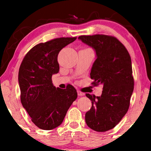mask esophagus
Instances as JSON below:
<instances>
[{
    "instance_id": "1",
    "label": "esophagus",
    "mask_w": 151,
    "mask_h": 151,
    "mask_svg": "<svg viewBox=\"0 0 151 151\" xmlns=\"http://www.w3.org/2000/svg\"><path fill=\"white\" fill-rule=\"evenodd\" d=\"M77 94H78V96H84V93L81 92V91H77Z\"/></svg>"
}]
</instances>
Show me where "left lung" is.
<instances>
[{
  "instance_id": "obj_1",
  "label": "left lung",
  "mask_w": 151,
  "mask_h": 151,
  "mask_svg": "<svg viewBox=\"0 0 151 151\" xmlns=\"http://www.w3.org/2000/svg\"><path fill=\"white\" fill-rule=\"evenodd\" d=\"M78 38L96 51L97 58L90 73L91 84H103L101 96L86 93L92 105L85 121L90 129L104 132L115 127L129 110L134 88L131 59L125 46L114 36L97 34Z\"/></svg>"
}]
</instances>
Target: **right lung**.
Listing matches in <instances>:
<instances>
[{
  "mask_svg": "<svg viewBox=\"0 0 151 151\" xmlns=\"http://www.w3.org/2000/svg\"><path fill=\"white\" fill-rule=\"evenodd\" d=\"M77 39L55 38L36 45L24 57L18 72L22 105L31 121L42 130H52L62 124L66 114L77 98L75 88L54 86L52 76L58 73V54Z\"/></svg>",
  "mask_w": 151,
  "mask_h": 151,
  "instance_id": "add662e5",
  "label": "right lung"
}]
</instances>
